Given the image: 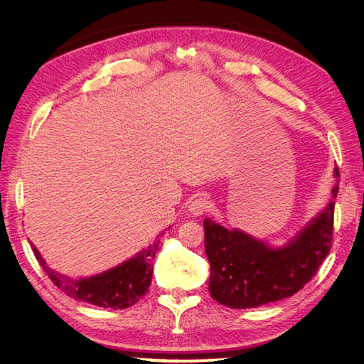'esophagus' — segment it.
<instances>
[{
  "label": "esophagus",
  "instance_id": "1",
  "mask_svg": "<svg viewBox=\"0 0 364 364\" xmlns=\"http://www.w3.org/2000/svg\"><path fill=\"white\" fill-rule=\"evenodd\" d=\"M188 208H190L191 214L200 215L206 211H211L213 203H211V200H209V197L206 194H196Z\"/></svg>",
  "mask_w": 364,
  "mask_h": 364
}]
</instances>
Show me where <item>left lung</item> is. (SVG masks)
Wrapping results in <instances>:
<instances>
[{
	"mask_svg": "<svg viewBox=\"0 0 364 364\" xmlns=\"http://www.w3.org/2000/svg\"><path fill=\"white\" fill-rule=\"evenodd\" d=\"M334 176L340 178L338 167ZM289 245L272 249L243 230H229L205 218V252L211 264L209 293L229 308H257L304 289L333 245L334 199Z\"/></svg>",
	"mask_w": 364,
	"mask_h": 364,
	"instance_id": "obj_1",
	"label": "left lung"
}]
</instances>
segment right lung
<instances>
[{
  "label": "right lung",
  "mask_w": 364,
  "mask_h": 364,
  "mask_svg": "<svg viewBox=\"0 0 364 364\" xmlns=\"http://www.w3.org/2000/svg\"><path fill=\"white\" fill-rule=\"evenodd\" d=\"M158 246L159 240L119 266L83 279L65 278L53 272L36 247H33V252L53 284L67 296L95 306L123 310L136 304L149 291L153 274L151 261L155 259Z\"/></svg>",
  "instance_id": "obj_1"
}]
</instances>
